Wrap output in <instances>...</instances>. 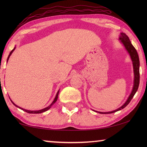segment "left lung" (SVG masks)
Segmentation results:
<instances>
[{
  "label": "left lung",
  "mask_w": 147,
  "mask_h": 147,
  "mask_svg": "<svg viewBox=\"0 0 147 147\" xmlns=\"http://www.w3.org/2000/svg\"><path fill=\"white\" fill-rule=\"evenodd\" d=\"M119 40H121L122 43L123 44V45L125 47L126 51H128L130 56V58L131 61H132L133 63V67H134V86H133V89L131 91V93L128 98L127 100L126 101V102L124 103L123 106L120 108L115 109V110L112 111H109V112H99V111H96V112H98L101 114H106V113H115L116 111L121 110V109H123L125 108V107L128 105V104L130 103L131 99L134 97V94H136V91H138L139 85V56L138 54L137 53V51L136 49L134 48V47L131 45V41L129 39L128 37L126 36V35L122 32L121 33V36H119Z\"/></svg>",
  "instance_id": "1"
}]
</instances>
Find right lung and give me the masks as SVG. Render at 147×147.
<instances>
[{
	"label": "right lung",
	"mask_w": 147,
	"mask_h": 147,
	"mask_svg": "<svg viewBox=\"0 0 147 147\" xmlns=\"http://www.w3.org/2000/svg\"><path fill=\"white\" fill-rule=\"evenodd\" d=\"M15 49H16V47H15V48H14L13 50H12V51L10 52V53H9V56H8V59H7V61H8V59H9V56H11V54H12V53H13V52L14 51V50H15ZM59 91H58V93H57L56 95V96H55V98H54V100H53V102H52V104H51V105L49 106L48 107H47V108H44V109H40V110H38V111H30V110H27V109H24L22 108H20V107H19L18 106H17L16 104H14V103L13 102H12V100H11V102L13 103V104H14V105L16 106V107H17V108H20V109H23V111H26V112H27V113H41L45 112V111H46L48 110V109H49L50 108H51V107L52 106H53L54 103L56 102V100H57V99H58V97Z\"/></svg>",
	"instance_id": "1"
}]
</instances>
